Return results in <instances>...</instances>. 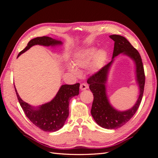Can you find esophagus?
<instances>
[{
  "label": "esophagus",
  "instance_id": "esophagus-1",
  "mask_svg": "<svg viewBox=\"0 0 158 158\" xmlns=\"http://www.w3.org/2000/svg\"><path fill=\"white\" fill-rule=\"evenodd\" d=\"M88 85L86 84L83 83V84H80V88L81 90H85V89H88Z\"/></svg>",
  "mask_w": 158,
  "mask_h": 158
}]
</instances>
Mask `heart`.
Returning <instances> with one entry per match:
<instances>
[{"mask_svg":"<svg viewBox=\"0 0 158 158\" xmlns=\"http://www.w3.org/2000/svg\"><path fill=\"white\" fill-rule=\"evenodd\" d=\"M107 56V51L101 49L98 50L97 47H92L85 49L77 52L74 57V64L78 67L85 68L92 63L90 66V70L92 73L98 72L102 67ZM68 69L71 73L74 75H78L79 73L73 65L69 64Z\"/></svg>","mask_w":158,"mask_h":158,"instance_id":"1","label":"heart"}]
</instances>
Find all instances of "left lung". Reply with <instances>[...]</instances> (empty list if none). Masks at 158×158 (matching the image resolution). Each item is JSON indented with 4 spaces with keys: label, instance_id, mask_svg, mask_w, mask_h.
I'll list each match as a JSON object with an SVG mask.
<instances>
[{
    "label": "left lung",
    "instance_id": "obj_1",
    "mask_svg": "<svg viewBox=\"0 0 158 158\" xmlns=\"http://www.w3.org/2000/svg\"><path fill=\"white\" fill-rule=\"evenodd\" d=\"M109 37L114 41L112 60L88 79L89 89L94 95L91 114L98 125L107 129L121 127L133 117L141 103L145 84V75L141 56L139 52L125 37L111 35ZM123 54L134 61L136 67V81L139 87V96L134 106L126 111H118L110 103L106 90V83L110 69L114 57Z\"/></svg>",
    "mask_w": 158,
    "mask_h": 158
}]
</instances>
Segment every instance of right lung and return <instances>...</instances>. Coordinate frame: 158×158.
Listing matches in <instances>:
<instances>
[{"label":"right lung","instance_id":"1","mask_svg":"<svg viewBox=\"0 0 158 158\" xmlns=\"http://www.w3.org/2000/svg\"><path fill=\"white\" fill-rule=\"evenodd\" d=\"M62 44L63 42L61 41L49 37H38L30 40L26 48L19 52L18 57L33 45L54 47ZM14 88L23 112L33 125L45 132H55L64 126L69 114V102L71 98L79 94L80 84L62 85L55 97L51 102L38 107H33L23 102L19 96L15 86Z\"/></svg>","mask_w":158,"mask_h":158}]
</instances>
